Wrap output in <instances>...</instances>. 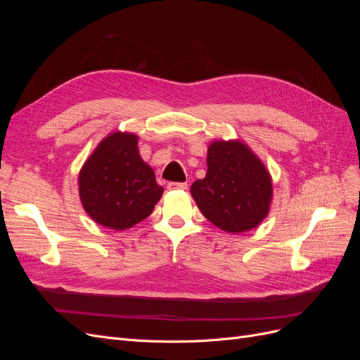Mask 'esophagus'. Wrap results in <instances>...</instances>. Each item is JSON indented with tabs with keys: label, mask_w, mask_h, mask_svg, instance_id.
<instances>
[{
	"label": "esophagus",
	"mask_w": 360,
	"mask_h": 360,
	"mask_svg": "<svg viewBox=\"0 0 360 360\" xmlns=\"http://www.w3.org/2000/svg\"><path fill=\"white\" fill-rule=\"evenodd\" d=\"M168 189L169 191H186L188 189V183L171 181V183H168Z\"/></svg>",
	"instance_id": "34e87169"
}]
</instances>
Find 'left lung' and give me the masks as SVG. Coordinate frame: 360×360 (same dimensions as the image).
I'll return each instance as SVG.
<instances>
[{"mask_svg": "<svg viewBox=\"0 0 360 360\" xmlns=\"http://www.w3.org/2000/svg\"><path fill=\"white\" fill-rule=\"evenodd\" d=\"M191 193L201 213L226 233L252 230L269 213L271 180L259 159L237 141H214L207 174Z\"/></svg>", "mask_w": 360, "mask_h": 360, "instance_id": "left-lung-1", "label": "left lung"}]
</instances>
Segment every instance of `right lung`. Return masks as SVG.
<instances>
[{"instance_id": "obj_1", "label": "right lung", "mask_w": 360, "mask_h": 360, "mask_svg": "<svg viewBox=\"0 0 360 360\" xmlns=\"http://www.w3.org/2000/svg\"><path fill=\"white\" fill-rule=\"evenodd\" d=\"M136 146V135L115 132L102 141L79 172L85 212L112 230L146 219L163 193Z\"/></svg>"}]
</instances>
